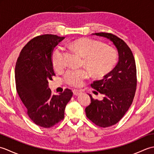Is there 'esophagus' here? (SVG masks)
I'll return each instance as SVG.
<instances>
[{
	"label": "esophagus",
	"instance_id": "1",
	"mask_svg": "<svg viewBox=\"0 0 154 154\" xmlns=\"http://www.w3.org/2000/svg\"><path fill=\"white\" fill-rule=\"evenodd\" d=\"M73 93L74 95H79L81 93H82V91L81 90H77V89H74L73 91Z\"/></svg>",
	"mask_w": 154,
	"mask_h": 154
}]
</instances>
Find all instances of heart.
Wrapping results in <instances>:
<instances>
[{
    "instance_id": "b5f03b06",
    "label": "heart",
    "mask_w": 154,
    "mask_h": 154,
    "mask_svg": "<svg viewBox=\"0 0 154 154\" xmlns=\"http://www.w3.org/2000/svg\"><path fill=\"white\" fill-rule=\"evenodd\" d=\"M71 46L84 57L83 65L96 76H103L112 69L117 61V51L114 48L90 38L75 40ZM51 61L56 70H61L66 65L65 49L61 45L55 47L51 53ZM87 69H69L64 75V80L68 85L79 87L89 77Z\"/></svg>"
}]
</instances>
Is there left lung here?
<instances>
[{
  "mask_svg": "<svg viewBox=\"0 0 154 154\" xmlns=\"http://www.w3.org/2000/svg\"><path fill=\"white\" fill-rule=\"evenodd\" d=\"M93 34L112 42L119 53L115 67L91 85L104 94L103 99L99 100L89 94L91 104L85 109L88 119L97 126L106 128L119 122L131 106L137 85L136 67L131 50L122 39L105 32Z\"/></svg>",
  "mask_w": 154,
  "mask_h": 154,
  "instance_id": "1",
  "label": "left lung"
}]
</instances>
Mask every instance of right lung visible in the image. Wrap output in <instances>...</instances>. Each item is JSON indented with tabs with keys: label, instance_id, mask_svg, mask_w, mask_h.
I'll list each match as a JSON object with an SVG mask.
<instances>
[{
	"label": "right lung",
	"instance_id": "1",
	"mask_svg": "<svg viewBox=\"0 0 154 154\" xmlns=\"http://www.w3.org/2000/svg\"><path fill=\"white\" fill-rule=\"evenodd\" d=\"M53 34L38 35L22 48L15 67L16 87L30 119L48 128L64 119V111L73 96L65 89L59 95L51 94L48 81L55 74L51 61L54 48L63 40Z\"/></svg>",
	"mask_w": 154,
	"mask_h": 154
}]
</instances>
